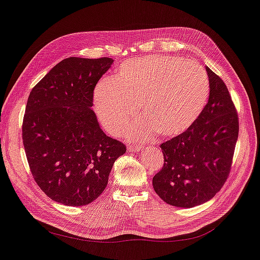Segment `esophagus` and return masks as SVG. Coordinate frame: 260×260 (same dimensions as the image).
Here are the masks:
<instances>
[{
    "instance_id": "esophagus-1",
    "label": "esophagus",
    "mask_w": 260,
    "mask_h": 260,
    "mask_svg": "<svg viewBox=\"0 0 260 260\" xmlns=\"http://www.w3.org/2000/svg\"><path fill=\"white\" fill-rule=\"evenodd\" d=\"M141 147L142 146L139 145V144H128V146H127V149H128L129 152H133V153H136V152H139V151L142 150Z\"/></svg>"
}]
</instances>
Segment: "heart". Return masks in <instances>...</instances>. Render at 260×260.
I'll use <instances>...</instances> for the list:
<instances>
[{"label": "heart", "mask_w": 260, "mask_h": 260, "mask_svg": "<svg viewBox=\"0 0 260 260\" xmlns=\"http://www.w3.org/2000/svg\"><path fill=\"white\" fill-rule=\"evenodd\" d=\"M211 84L206 71L194 60L151 55L127 60L114 78L95 86L94 110L107 133L117 135L139 115L145 120L127 133L146 139L156 131L162 136L184 133L205 109Z\"/></svg>", "instance_id": "b5f03b06"}]
</instances>
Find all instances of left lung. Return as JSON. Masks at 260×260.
<instances>
[{
  "mask_svg": "<svg viewBox=\"0 0 260 260\" xmlns=\"http://www.w3.org/2000/svg\"><path fill=\"white\" fill-rule=\"evenodd\" d=\"M210 98L190 128L160 145L165 157L152 184L167 204L194 207L220 191L230 174L239 135L236 106L225 83L210 68Z\"/></svg>",
  "mask_w": 260,
  "mask_h": 260,
  "instance_id": "8db88e82",
  "label": "left lung"
}]
</instances>
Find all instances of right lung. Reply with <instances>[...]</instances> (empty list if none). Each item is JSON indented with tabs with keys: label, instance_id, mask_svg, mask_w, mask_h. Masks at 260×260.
I'll return each instance as SVG.
<instances>
[{
	"label": "right lung",
	"instance_id": "add662e5",
	"mask_svg": "<svg viewBox=\"0 0 260 260\" xmlns=\"http://www.w3.org/2000/svg\"><path fill=\"white\" fill-rule=\"evenodd\" d=\"M114 59H63L36 84L25 106L22 140L35 181L50 200L90 204L105 190L121 142L107 136L91 109L93 90Z\"/></svg>",
	"mask_w": 260,
	"mask_h": 260
}]
</instances>
